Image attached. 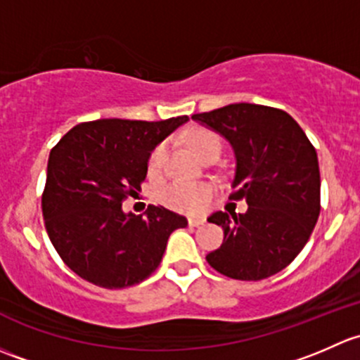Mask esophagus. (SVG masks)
<instances>
[{"instance_id": "esophagus-1", "label": "esophagus", "mask_w": 360, "mask_h": 360, "mask_svg": "<svg viewBox=\"0 0 360 360\" xmlns=\"http://www.w3.org/2000/svg\"><path fill=\"white\" fill-rule=\"evenodd\" d=\"M202 224H205L202 218H188V227H199Z\"/></svg>"}]
</instances>
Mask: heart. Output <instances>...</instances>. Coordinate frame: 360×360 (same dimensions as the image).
Returning <instances> with one entry per match:
<instances>
[{
    "instance_id": "obj_1",
    "label": "heart",
    "mask_w": 360,
    "mask_h": 360,
    "mask_svg": "<svg viewBox=\"0 0 360 360\" xmlns=\"http://www.w3.org/2000/svg\"><path fill=\"white\" fill-rule=\"evenodd\" d=\"M185 142L194 150L199 158L205 161L207 158L221 154V139L218 133H214L210 128H192L185 133ZM166 158V146L159 143L153 149L147 161V169L149 175H159L165 165ZM213 195V188L207 184H199V181H184L175 180L166 184L159 191V201L169 210L180 211V213L198 214L202 213L210 205V199Z\"/></svg>"
}]
</instances>
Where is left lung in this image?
<instances>
[{"label":"left lung","mask_w":360,"mask_h":360,"mask_svg":"<svg viewBox=\"0 0 360 360\" xmlns=\"http://www.w3.org/2000/svg\"><path fill=\"white\" fill-rule=\"evenodd\" d=\"M231 142L236 153L234 192L246 213L217 211L207 221L224 229V243L206 260L221 276L262 281L298 257L321 211L317 153L305 131L284 110L231 103L194 114Z\"/></svg>","instance_id":"obj_1"}]
</instances>
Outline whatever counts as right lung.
I'll use <instances>...</instances> for the list:
<instances>
[{
	"label": "right lung",
	"mask_w": 360,
	"mask_h": 360,
	"mask_svg": "<svg viewBox=\"0 0 360 360\" xmlns=\"http://www.w3.org/2000/svg\"><path fill=\"white\" fill-rule=\"evenodd\" d=\"M188 117L98 120L74 126L51 149L41 210L62 262L95 286L142 283L165 255L168 237L187 220L162 206L126 214L124 199L147 176L153 149Z\"/></svg>",
	"instance_id": "right-lung-1"
}]
</instances>
